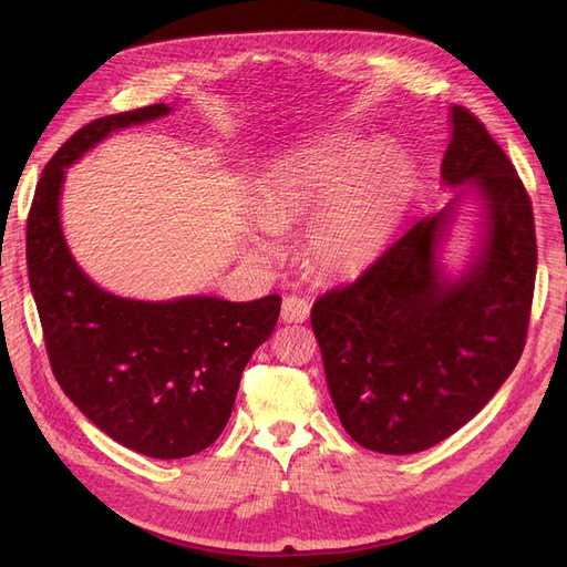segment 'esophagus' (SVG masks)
I'll list each match as a JSON object with an SVG mask.
<instances>
[{"label":"esophagus","mask_w":567,"mask_h":567,"mask_svg":"<svg viewBox=\"0 0 567 567\" xmlns=\"http://www.w3.org/2000/svg\"><path fill=\"white\" fill-rule=\"evenodd\" d=\"M310 317V302L300 296H288L281 305V319L286 323H298Z\"/></svg>","instance_id":"34e87169"}]
</instances>
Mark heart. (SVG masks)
Returning a JSON list of instances; mask_svg holds the SVG:
<instances>
[{"label": "heart", "mask_w": 567, "mask_h": 567, "mask_svg": "<svg viewBox=\"0 0 567 567\" xmlns=\"http://www.w3.org/2000/svg\"><path fill=\"white\" fill-rule=\"evenodd\" d=\"M414 167L398 148L369 144L350 132L290 151L267 165L255 213L267 227L310 220L305 257L329 279H350L379 257L414 196ZM257 252H271L255 238Z\"/></svg>", "instance_id": "obj_1"}]
</instances>
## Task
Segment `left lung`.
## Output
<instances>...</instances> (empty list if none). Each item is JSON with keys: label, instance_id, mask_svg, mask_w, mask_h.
Returning <instances> with one entry per match:
<instances>
[{"label": "left lung", "instance_id": "8db88e82", "mask_svg": "<svg viewBox=\"0 0 567 567\" xmlns=\"http://www.w3.org/2000/svg\"><path fill=\"white\" fill-rule=\"evenodd\" d=\"M440 175L485 200L483 250L468 271L452 284L435 260L452 200L312 307L340 423L371 452L414 454L447 440L494 398L525 348L535 215L504 148L463 106H452Z\"/></svg>", "mask_w": 567, "mask_h": 567}]
</instances>
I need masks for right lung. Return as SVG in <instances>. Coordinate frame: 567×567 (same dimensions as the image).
<instances>
[{
  "label": "right lung",
  "instance_id": "obj_1",
  "mask_svg": "<svg viewBox=\"0 0 567 567\" xmlns=\"http://www.w3.org/2000/svg\"><path fill=\"white\" fill-rule=\"evenodd\" d=\"M167 113L169 106L153 104L78 130L38 182L25 255L49 364L63 392L123 447L153 458H184L210 447L225 431L241 373L277 326L281 298H117L78 267L59 217L68 165L113 130Z\"/></svg>",
  "mask_w": 567,
  "mask_h": 567
}]
</instances>
